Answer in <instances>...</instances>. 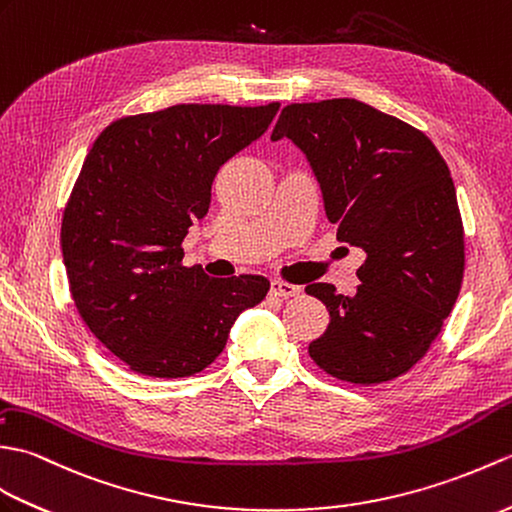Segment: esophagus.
I'll use <instances>...</instances> for the list:
<instances>
[{"instance_id":"1","label":"esophagus","mask_w":512,"mask_h":512,"mask_svg":"<svg viewBox=\"0 0 512 512\" xmlns=\"http://www.w3.org/2000/svg\"><path fill=\"white\" fill-rule=\"evenodd\" d=\"M269 293L276 295V298L289 300V298H298L300 287L289 285V282H282V280H274V282H271V287H269Z\"/></svg>"}]
</instances>
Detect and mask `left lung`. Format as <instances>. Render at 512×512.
Masks as SVG:
<instances>
[{
    "mask_svg": "<svg viewBox=\"0 0 512 512\" xmlns=\"http://www.w3.org/2000/svg\"><path fill=\"white\" fill-rule=\"evenodd\" d=\"M282 138L306 155L337 241L366 254L352 295L328 282L306 287L331 315L309 355L348 383L401 377L438 337L462 285L449 168L425 133L355 98L287 105L271 133Z\"/></svg>",
    "mask_w": 512,
    "mask_h": 512,
    "instance_id": "8db88e82",
    "label": "left lung"
}]
</instances>
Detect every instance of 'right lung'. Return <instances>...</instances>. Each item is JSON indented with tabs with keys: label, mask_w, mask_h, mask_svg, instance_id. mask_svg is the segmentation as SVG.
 I'll return each mask as SVG.
<instances>
[{
	"label": "right lung",
	"mask_w": 512,
	"mask_h": 512,
	"mask_svg": "<svg viewBox=\"0 0 512 512\" xmlns=\"http://www.w3.org/2000/svg\"><path fill=\"white\" fill-rule=\"evenodd\" d=\"M278 109L175 105L111 122L89 149L63 212V263L83 322L133 372L179 379L208 368L236 317L267 295L263 276L184 267L181 241L206 217L219 168Z\"/></svg>",
	"instance_id": "right-lung-1"
}]
</instances>
